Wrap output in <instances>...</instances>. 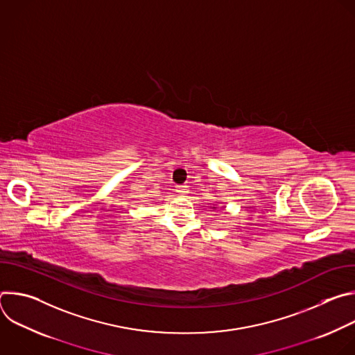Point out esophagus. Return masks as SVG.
Here are the masks:
<instances>
[{
    "mask_svg": "<svg viewBox=\"0 0 355 355\" xmlns=\"http://www.w3.org/2000/svg\"><path fill=\"white\" fill-rule=\"evenodd\" d=\"M177 192L180 195H187L188 193V187L187 185H180V187H177Z\"/></svg>",
    "mask_w": 355,
    "mask_h": 355,
    "instance_id": "34e87169",
    "label": "esophagus"
}]
</instances>
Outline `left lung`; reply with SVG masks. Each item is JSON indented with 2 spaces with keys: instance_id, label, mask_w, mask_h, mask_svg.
<instances>
[{
  "instance_id": "left-lung-1",
  "label": "left lung",
  "mask_w": 355,
  "mask_h": 355,
  "mask_svg": "<svg viewBox=\"0 0 355 355\" xmlns=\"http://www.w3.org/2000/svg\"><path fill=\"white\" fill-rule=\"evenodd\" d=\"M225 208V207H223ZM211 209H214V211H218V207L216 205H214V207H211Z\"/></svg>"
}]
</instances>
